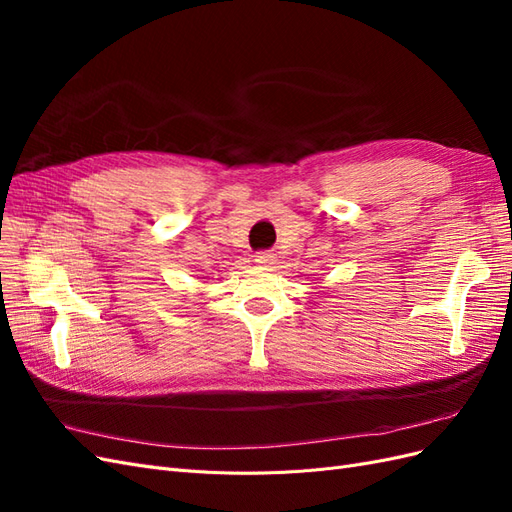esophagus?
Here are the masks:
<instances>
[{
  "label": "esophagus",
  "mask_w": 512,
  "mask_h": 512,
  "mask_svg": "<svg viewBox=\"0 0 512 512\" xmlns=\"http://www.w3.org/2000/svg\"><path fill=\"white\" fill-rule=\"evenodd\" d=\"M254 262H256L258 267H273V265H275V254H271V252H260V254H256Z\"/></svg>",
  "instance_id": "1"
}]
</instances>
